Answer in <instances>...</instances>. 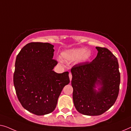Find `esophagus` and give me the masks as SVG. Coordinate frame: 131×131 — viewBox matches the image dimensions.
Here are the masks:
<instances>
[{
    "label": "esophagus",
    "mask_w": 131,
    "mask_h": 131,
    "mask_svg": "<svg viewBox=\"0 0 131 131\" xmlns=\"http://www.w3.org/2000/svg\"><path fill=\"white\" fill-rule=\"evenodd\" d=\"M69 77L70 81H71V80H72V73H69Z\"/></svg>",
    "instance_id": "34e87169"
}]
</instances>
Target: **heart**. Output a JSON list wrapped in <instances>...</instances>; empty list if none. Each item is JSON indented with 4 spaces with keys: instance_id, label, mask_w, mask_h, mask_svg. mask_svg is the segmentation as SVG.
<instances>
[{
    "instance_id": "heart-1",
    "label": "heart",
    "mask_w": 131,
    "mask_h": 131,
    "mask_svg": "<svg viewBox=\"0 0 131 131\" xmlns=\"http://www.w3.org/2000/svg\"><path fill=\"white\" fill-rule=\"evenodd\" d=\"M62 57L68 61L77 60L79 63L85 62L89 59L91 52L85 48H75L66 50L62 53Z\"/></svg>"
}]
</instances>
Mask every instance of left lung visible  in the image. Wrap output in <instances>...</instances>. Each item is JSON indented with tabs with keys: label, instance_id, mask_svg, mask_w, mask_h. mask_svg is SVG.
Segmentation results:
<instances>
[{
	"label": "left lung",
	"instance_id": "obj_1",
	"mask_svg": "<svg viewBox=\"0 0 131 131\" xmlns=\"http://www.w3.org/2000/svg\"><path fill=\"white\" fill-rule=\"evenodd\" d=\"M96 49L98 52L92 61L77 64L71 69L74 105L79 113L88 116L100 115L108 111L119 90L118 59L107 48Z\"/></svg>",
	"mask_w": 131,
	"mask_h": 131
}]
</instances>
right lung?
<instances>
[{"instance_id":"1","label":"right lung","mask_w":131,"mask_h":131,"mask_svg":"<svg viewBox=\"0 0 131 131\" xmlns=\"http://www.w3.org/2000/svg\"><path fill=\"white\" fill-rule=\"evenodd\" d=\"M54 46L49 43L26 45L17 55L13 83L22 106L36 115L53 112L62 89L69 84V72L53 71Z\"/></svg>"}]
</instances>
